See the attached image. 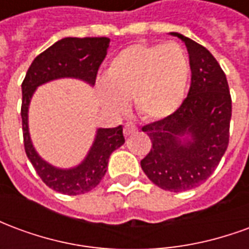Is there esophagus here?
<instances>
[{"label":"esophagus","mask_w":249,"mask_h":249,"mask_svg":"<svg viewBox=\"0 0 249 249\" xmlns=\"http://www.w3.org/2000/svg\"><path fill=\"white\" fill-rule=\"evenodd\" d=\"M136 130H137V128H136V125L133 123H126L124 126V135H133V133H136Z\"/></svg>","instance_id":"obj_1"}]
</instances>
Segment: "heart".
<instances>
[{"label": "heart", "instance_id": "obj_1", "mask_svg": "<svg viewBox=\"0 0 249 249\" xmlns=\"http://www.w3.org/2000/svg\"><path fill=\"white\" fill-rule=\"evenodd\" d=\"M189 71V58L176 42L133 44L109 64L101 100L110 110L123 112L133 96L141 117L164 119L183 103Z\"/></svg>", "mask_w": 249, "mask_h": 249}]
</instances>
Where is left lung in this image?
I'll list each match as a JSON object with an SVG mask.
<instances>
[{"label":"left lung","mask_w":249,"mask_h":249,"mask_svg":"<svg viewBox=\"0 0 249 249\" xmlns=\"http://www.w3.org/2000/svg\"><path fill=\"white\" fill-rule=\"evenodd\" d=\"M191 87L172 114L144 125L152 148L141 168L152 183L171 192L198 187L213 173L230 142L232 98L225 73L211 52L185 36ZM191 136L181 143L179 137Z\"/></svg>","instance_id":"8db88e82"}]
</instances>
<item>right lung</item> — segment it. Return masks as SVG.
Returning <instances> with one entry per match:
<instances>
[{"mask_svg":"<svg viewBox=\"0 0 249 249\" xmlns=\"http://www.w3.org/2000/svg\"><path fill=\"white\" fill-rule=\"evenodd\" d=\"M109 42L107 37L62 38L36 57L22 81L21 119L25 152L41 180L56 192L74 196L92 191L107 172L110 153L125 142L123 126L98 129L92 149L82 164L73 169H57L44 161L32 145L28 130L30 98L38 85L61 77H76L93 85Z\"/></svg>","mask_w":249,"mask_h":249,"instance_id":"add662e5","label":"right lung"}]
</instances>
